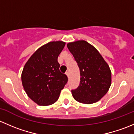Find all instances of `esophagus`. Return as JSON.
<instances>
[{
	"instance_id": "obj_1",
	"label": "esophagus",
	"mask_w": 134,
	"mask_h": 134,
	"mask_svg": "<svg viewBox=\"0 0 134 134\" xmlns=\"http://www.w3.org/2000/svg\"><path fill=\"white\" fill-rule=\"evenodd\" d=\"M66 75H67L68 77H69V72H68V71H66Z\"/></svg>"
}]
</instances>
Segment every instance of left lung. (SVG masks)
Here are the masks:
<instances>
[{
  "label": "left lung",
  "instance_id": "8db88e82",
  "mask_svg": "<svg viewBox=\"0 0 134 134\" xmlns=\"http://www.w3.org/2000/svg\"><path fill=\"white\" fill-rule=\"evenodd\" d=\"M67 47L80 70V84L71 93L75 100L83 104H93L108 92L111 74L108 64L94 46L81 40L69 42Z\"/></svg>",
  "mask_w": 134,
  "mask_h": 134
}]
</instances>
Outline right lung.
I'll use <instances>...</instances> for the list:
<instances>
[{"instance_id": "obj_1", "label": "right lung", "mask_w": 134, "mask_h": 134, "mask_svg": "<svg viewBox=\"0 0 134 134\" xmlns=\"http://www.w3.org/2000/svg\"><path fill=\"white\" fill-rule=\"evenodd\" d=\"M63 41H52L40 47L23 68L22 84L27 96L40 106L53 104L68 82L59 70L58 56L65 46Z\"/></svg>"}]
</instances>
